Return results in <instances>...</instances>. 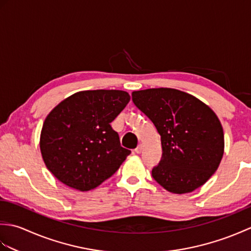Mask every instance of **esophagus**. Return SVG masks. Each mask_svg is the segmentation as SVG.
Wrapping results in <instances>:
<instances>
[{"mask_svg": "<svg viewBox=\"0 0 251 251\" xmlns=\"http://www.w3.org/2000/svg\"><path fill=\"white\" fill-rule=\"evenodd\" d=\"M142 150H143V146L140 143V145H138V147L135 149V152L137 154H140L142 152Z\"/></svg>", "mask_w": 251, "mask_h": 251, "instance_id": "1", "label": "esophagus"}]
</instances>
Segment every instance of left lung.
Returning <instances> with one entry per match:
<instances>
[{
  "label": "left lung",
  "instance_id": "obj_1",
  "mask_svg": "<svg viewBox=\"0 0 251 251\" xmlns=\"http://www.w3.org/2000/svg\"><path fill=\"white\" fill-rule=\"evenodd\" d=\"M131 96L161 136L163 155L153 178L174 194L200 188L219 167L225 152V134L215 112L174 88L137 90Z\"/></svg>",
  "mask_w": 251,
  "mask_h": 251
}]
</instances>
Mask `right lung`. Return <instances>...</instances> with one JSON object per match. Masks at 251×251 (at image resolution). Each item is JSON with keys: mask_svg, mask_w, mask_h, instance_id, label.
<instances>
[{"mask_svg": "<svg viewBox=\"0 0 251 251\" xmlns=\"http://www.w3.org/2000/svg\"><path fill=\"white\" fill-rule=\"evenodd\" d=\"M129 100L124 90L97 89L77 92L58 103L46 116L40 136L47 169L81 192L110 178L130 154L110 125Z\"/></svg>", "mask_w": 251, "mask_h": 251, "instance_id": "add662e5", "label": "right lung"}]
</instances>
